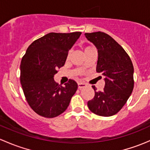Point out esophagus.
<instances>
[{"label":"esophagus","instance_id":"34e87169","mask_svg":"<svg viewBox=\"0 0 150 150\" xmlns=\"http://www.w3.org/2000/svg\"><path fill=\"white\" fill-rule=\"evenodd\" d=\"M78 88L81 89V88H83L86 87V86H87V84L84 83H78Z\"/></svg>","mask_w":150,"mask_h":150}]
</instances>
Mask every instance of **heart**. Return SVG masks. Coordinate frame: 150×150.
Instances as JSON below:
<instances>
[{"label": "heart", "instance_id": "obj_1", "mask_svg": "<svg viewBox=\"0 0 150 150\" xmlns=\"http://www.w3.org/2000/svg\"><path fill=\"white\" fill-rule=\"evenodd\" d=\"M91 48V46H86V48H85V50H86V49H88V48Z\"/></svg>", "mask_w": 150, "mask_h": 150}]
</instances>
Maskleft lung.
I'll list each match as a JSON object with an SVG mask.
<instances>
[{"mask_svg": "<svg viewBox=\"0 0 150 150\" xmlns=\"http://www.w3.org/2000/svg\"><path fill=\"white\" fill-rule=\"evenodd\" d=\"M98 49L96 72L104 76L102 91H95L88 102L89 110L97 115L110 117L117 114L131 96L134 86V66L126 51L111 36L102 32L85 33Z\"/></svg>", "mask_w": 150, "mask_h": 150, "instance_id": "1", "label": "left lung"}]
</instances>
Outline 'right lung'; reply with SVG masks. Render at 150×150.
Returning <instances> with one entry per match:
<instances>
[{"instance_id":"obj_1","label":"right lung","mask_w":150,"mask_h":150,"mask_svg":"<svg viewBox=\"0 0 150 150\" xmlns=\"http://www.w3.org/2000/svg\"><path fill=\"white\" fill-rule=\"evenodd\" d=\"M81 35V32L50 33L33 41L22 57V90L30 107L39 115L51 118L61 115L76 92L78 84L74 80L62 86L54 76L64 65L68 51Z\"/></svg>"}]
</instances>
